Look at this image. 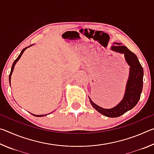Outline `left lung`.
Wrapping results in <instances>:
<instances>
[{"label": "left lung", "instance_id": "1", "mask_svg": "<svg viewBox=\"0 0 154 154\" xmlns=\"http://www.w3.org/2000/svg\"><path fill=\"white\" fill-rule=\"evenodd\" d=\"M113 51L124 54L125 59L130 68V76L123 100L112 109H103L96 105L89 98L91 105L99 113L109 118H117L130 110L139 102L143 89V69L137 56L127 47L116 43L111 47Z\"/></svg>", "mask_w": 154, "mask_h": 154}]
</instances>
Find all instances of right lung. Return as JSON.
Returning <instances> with one entry per match:
<instances>
[{
	"instance_id": "obj_1",
	"label": "right lung",
	"mask_w": 154,
	"mask_h": 154,
	"mask_svg": "<svg viewBox=\"0 0 154 154\" xmlns=\"http://www.w3.org/2000/svg\"><path fill=\"white\" fill-rule=\"evenodd\" d=\"M27 48H25L24 49H23V50L21 51V53H20V54L19 55V56L17 57V58L15 59V60L14 62V64H13V65H12V67H11V72H10V74H9V83L10 84H11V75H12V72H13V71H14V66H15V64H16V62L18 61V60H19L20 58H21V56H22V54L24 53V51L26 50V49ZM34 116H36V117H43L44 116V115H35V114H32ZM45 116H47V115H45Z\"/></svg>"
}]
</instances>
